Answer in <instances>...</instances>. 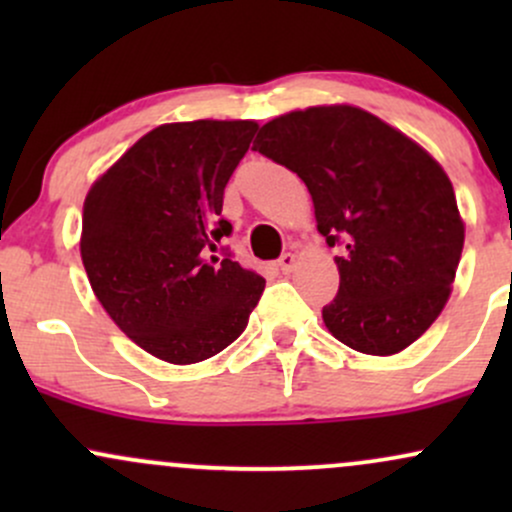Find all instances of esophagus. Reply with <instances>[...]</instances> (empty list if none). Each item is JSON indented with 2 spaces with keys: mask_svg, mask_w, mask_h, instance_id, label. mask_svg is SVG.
I'll list each match as a JSON object with an SVG mask.
<instances>
[{
  "mask_svg": "<svg viewBox=\"0 0 512 512\" xmlns=\"http://www.w3.org/2000/svg\"><path fill=\"white\" fill-rule=\"evenodd\" d=\"M279 269L284 274H289V272H293V267H296V255H293V252H284V255L279 257Z\"/></svg>",
  "mask_w": 512,
  "mask_h": 512,
  "instance_id": "obj_1",
  "label": "esophagus"
}]
</instances>
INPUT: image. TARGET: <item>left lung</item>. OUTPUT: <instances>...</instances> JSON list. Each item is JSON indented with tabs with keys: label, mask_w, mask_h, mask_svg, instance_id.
Returning a JSON list of instances; mask_svg holds the SVG:
<instances>
[{
	"label": "left lung",
	"mask_w": 512,
	"mask_h": 512,
	"mask_svg": "<svg viewBox=\"0 0 512 512\" xmlns=\"http://www.w3.org/2000/svg\"><path fill=\"white\" fill-rule=\"evenodd\" d=\"M255 151L308 187L317 231L342 245L339 291L322 320L370 356L407 349L450 298L464 223L445 170L428 151L354 105L274 117Z\"/></svg>",
	"instance_id": "8db88e82"
}]
</instances>
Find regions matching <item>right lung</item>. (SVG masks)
<instances>
[{
    "instance_id": "1",
    "label": "right lung",
    "mask_w": 512,
    "mask_h": 512,
    "mask_svg": "<svg viewBox=\"0 0 512 512\" xmlns=\"http://www.w3.org/2000/svg\"><path fill=\"white\" fill-rule=\"evenodd\" d=\"M257 122L161 125L93 182L81 221V260L105 313L134 344L187 366L236 342L264 279L226 257L223 190Z\"/></svg>"
}]
</instances>
